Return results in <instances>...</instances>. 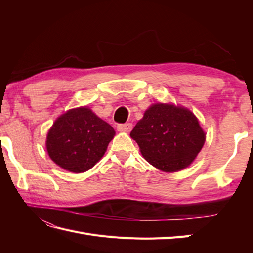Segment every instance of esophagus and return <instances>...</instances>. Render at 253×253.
<instances>
[{"instance_id": "1", "label": "esophagus", "mask_w": 253, "mask_h": 253, "mask_svg": "<svg viewBox=\"0 0 253 253\" xmlns=\"http://www.w3.org/2000/svg\"><path fill=\"white\" fill-rule=\"evenodd\" d=\"M117 128H118V131H120V132H129L133 128V125L131 124V122H127V124L118 125Z\"/></svg>"}]
</instances>
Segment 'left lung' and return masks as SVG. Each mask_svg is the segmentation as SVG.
<instances>
[{
    "label": "left lung",
    "instance_id": "1",
    "mask_svg": "<svg viewBox=\"0 0 253 253\" xmlns=\"http://www.w3.org/2000/svg\"><path fill=\"white\" fill-rule=\"evenodd\" d=\"M131 137L142 156L165 172L185 169L202 150L206 135L192 112L173 104L157 103L145 111Z\"/></svg>",
    "mask_w": 253,
    "mask_h": 253
}]
</instances>
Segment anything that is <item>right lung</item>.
<instances>
[{"instance_id": "add662e5", "label": "right lung", "mask_w": 253, "mask_h": 253, "mask_svg": "<svg viewBox=\"0 0 253 253\" xmlns=\"http://www.w3.org/2000/svg\"><path fill=\"white\" fill-rule=\"evenodd\" d=\"M114 135V128L89 109H74L52 125L47 134L46 149L59 167L82 173L101 159Z\"/></svg>"}]
</instances>
